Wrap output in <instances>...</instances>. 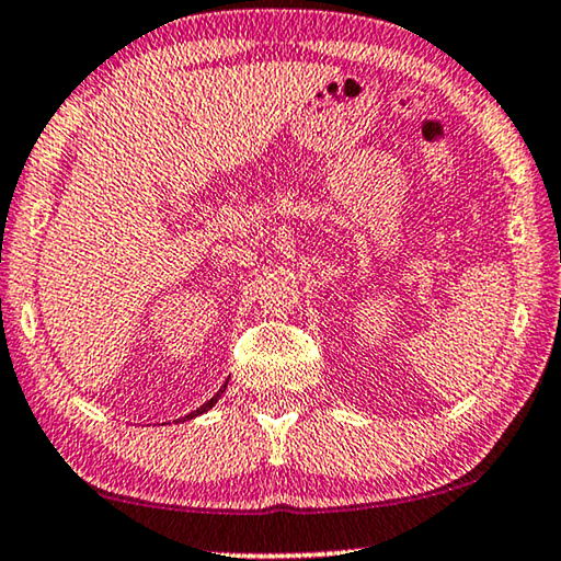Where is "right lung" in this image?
Returning <instances> with one entry per match:
<instances>
[{"mask_svg":"<svg viewBox=\"0 0 561 561\" xmlns=\"http://www.w3.org/2000/svg\"><path fill=\"white\" fill-rule=\"evenodd\" d=\"M226 386H228V383H226ZM226 386H222V389H226ZM222 389H220L218 393H215V396H213V399H210L208 403H203V407H201V409H197V411H193V413H191V416H187V419H193V416H201V413H205V411H208V409H213V407H215V401H218V399H220V393H222Z\"/></svg>","mask_w":561,"mask_h":561,"instance_id":"obj_1","label":"right lung"}]
</instances>
